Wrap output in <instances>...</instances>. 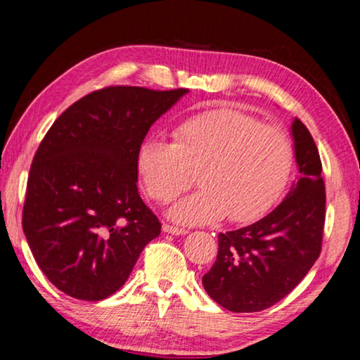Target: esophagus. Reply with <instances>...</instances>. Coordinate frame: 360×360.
I'll list each match as a JSON object with an SVG mask.
<instances>
[{
    "label": "esophagus",
    "mask_w": 360,
    "mask_h": 360,
    "mask_svg": "<svg viewBox=\"0 0 360 360\" xmlns=\"http://www.w3.org/2000/svg\"><path fill=\"white\" fill-rule=\"evenodd\" d=\"M163 231H167V233H172V235H186L187 230L186 229H179L176 227V225H169V224H163Z\"/></svg>",
    "instance_id": "obj_1"
}]
</instances>
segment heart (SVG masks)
<instances>
[{"instance_id": "b5f03b06", "label": "heart", "mask_w": 360, "mask_h": 360, "mask_svg": "<svg viewBox=\"0 0 360 360\" xmlns=\"http://www.w3.org/2000/svg\"><path fill=\"white\" fill-rule=\"evenodd\" d=\"M146 193L169 203L192 184L202 187L168 211L186 225L227 217L248 222L281 197L294 167V149L281 127L262 124L231 108L193 115L173 130V141L144 139L136 155Z\"/></svg>"}]
</instances>
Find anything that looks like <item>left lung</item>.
<instances>
[{"label": "left lung", "mask_w": 360, "mask_h": 360, "mask_svg": "<svg viewBox=\"0 0 360 360\" xmlns=\"http://www.w3.org/2000/svg\"><path fill=\"white\" fill-rule=\"evenodd\" d=\"M300 178L260 221L219 233L217 259L203 288L233 313L273 307L307 276L321 254L326 187L316 143L300 119L292 122Z\"/></svg>", "instance_id": "8db88e82"}]
</instances>
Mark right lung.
<instances>
[{"label":"right lung","mask_w":360,"mask_h":360,"mask_svg":"<svg viewBox=\"0 0 360 360\" xmlns=\"http://www.w3.org/2000/svg\"><path fill=\"white\" fill-rule=\"evenodd\" d=\"M187 89L112 85L82 96L36 150L22 227L57 289L85 302L112 295L162 225L138 193V149Z\"/></svg>","instance_id":"obj_1"}]
</instances>
